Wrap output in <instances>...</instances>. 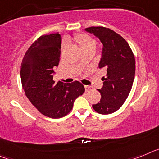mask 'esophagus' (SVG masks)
<instances>
[{"label": "esophagus", "mask_w": 159, "mask_h": 159, "mask_svg": "<svg viewBox=\"0 0 159 159\" xmlns=\"http://www.w3.org/2000/svg\"><path fill=\"white\" fill-rule=\"evenodd\" d=\"M84 88H85L86 92H88L89 90H91V87H89V86H84Z\"/></svg>", "instance_id": "34e87169"}]
</instances>
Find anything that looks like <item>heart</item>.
Here are the masks:
<instances>
[{"label": "heart", "mask_w": 159, "mask_h": 159, "mask_svg": "<svg viewBox=\"0 0 159 159\" xmlns=\"http://www.w3.org/2000/svg\"><path fill=\"white\" fill-rule=\"evenodd\" d=\"M72 40L77 43V45L80 48L82 52L86 51L88 49H95V45H96V41L95 39L90 36L89 35L86 34V33H83V32H80V33H76L72 36ZM65 43H63L61 49H64L65 48Z\"/></svg>", "instance_id": "obj_1"}]
</instances>
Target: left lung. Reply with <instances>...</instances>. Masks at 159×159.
<instances>
[{"instance_id":"left-lung-1","label":"left lung","mask_w":159,"mask_h":159,"mask_svg":"<svg viewBox=\"0 0 159 159\" xmlns=\"http://www.w3.org/2000/svg\"><path fill=\"white\" fill-rule=\"evenodd\" d=\"M85 30L99 37L102 43V55L99 67L104 68L103 86L98 89L101 99L92 105L99 114L114 113L121 107L130 94L135 73V59L130 45L115 31L105 27H89Z\"/></svg>"}]
</instances>
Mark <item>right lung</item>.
<instances>
[{"instance_id": "1", "label": "right lung", "mask_w": 159, "mask_h": 159, "mask_svg": "<svg viewBox=\"0 0 159 159\" xmlns=\"http://www.w3.org/2000/svg\"><path fill=\"white\" fill-rule=\"evenodd\" d=\"M60 48L61 37L58 32L43 35L29 48L20 67L26 96L40 113L52 119L70 113L75 99L85 92L79 81L57 84L53 80L60 61Z\"/></svg>"}]
</instances>
